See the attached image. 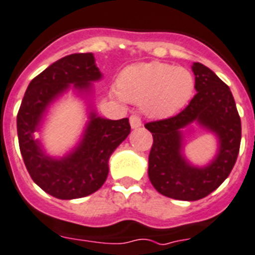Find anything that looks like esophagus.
Segmentation results:
<instances>
[{
	"label": "esophagus",
	"instance_id": "1",
	"mask_svg": "<svg viewBox=\"0 0 255 255\" xmlns=\"http://www.w3.org/2000/svg\"><path fill=\"white\" fill-rule=\"evenodd\" d=\"M129 124H131V127L132 128H138V127H141V118L138 117V115H131L129 117Z\"/></svg>",
	"mask_w": 255,
	"mask_h": 255
}]
</instances>
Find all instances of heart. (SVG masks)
Masks as SVG:
<instances>
[{
	"mask_svg": "<svg viewBox=\"0 0 255 255\" xmlns=\"http://www.w3.org/2000/svg\"><path fill=\"white\" fill-rule=\"evenodd\" d=\"M194 86V76L185 68L165 63H145L124 70L115 95L141 103L149 117L166 118L188 102Z\"/></svg>",
	"mask_w": 255,
	"mask_h": 255,
	"instance_id": "obj_1",
	"label": "heart"
}]
</instances>
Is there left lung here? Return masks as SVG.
I'll list each match as a JSON object with an SVG mask.
<instances>
[{"mask_svg":"<svg viewBox=\"0 0 255 255\" xmlns=\"http://www.w3.org/2000/svg\"><path fill=\"white\" fill-rule=\"evenodd\" d=\"M196 94L174 117L149 122L153 145L148 175L157 191L177 200H199L210 195L231 174L239 156L241 119L231 89L200 63H194ZM192 121L214 131L219 138L215 160L204 168L192 167L181 154L180 128Z\"/></svg>","mask_w":255,"mask_h":255,"instance_id":"8db88e82","label":"left lung"}]
</instances>
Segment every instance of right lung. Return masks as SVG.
Wrapping results in <instances>:
<instances>
[{"label":"right lung","mask_w":255,"mask_h":255,"mask_svg":"<svg viewBox=\"0 0 255 255\" xmlns=\"http://www.w3.org/2000/svg\"><path fill=\"white\" fill-rule=\"evenodd\" d=\"M101 77L93 53L68 55L31 81L20 103L16 131L24 165L32 181L57 199L84 198L102 187L109 175L110 156L131 132L128 118L110 121L92 111L84 137L68 156L60 160L48 157L35 140V131L53 99L69 85L88 94L92 82Z\"/></svg>","instance_id":"right-lung-1"}]
</instances>
